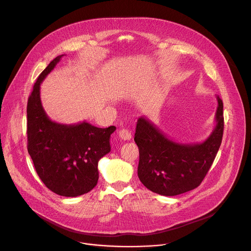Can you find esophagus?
I'll return each mask as SVG.
<instances>
[{"instance_id": "1", "label": "esophagus", "mask_w": 251, "mask_h": 251, "mask_svg": "<svg viewBox=\"0 0 251 251\" xmlns=\"http://www.w3.org/2000/svg\"><path fill=\"white\" fill-rule=\"evenodd\" d=\"M119 137L122 139V140H131V138H132V134H131V132L130 131H128L127 129H121L120 131H119Z\"/></svg>"}]
</instances>
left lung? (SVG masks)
Masks as SVG:
<instances>
[{"label": "left lung", "instance_id": "left-lung-1", "mask_svg": "<svg viewBox=\"0 0 251 251\" xmlns=\"http://www.w3.org/2000/svg\"><path fill=\"white\" fill-rule=\"evenodd\" d=\"M217 125L201 143H176L146 117L138 119L134 137L139 148L138 176L147 189L173 197L201 185L223 140L224 103L220 96H217Z\"/></svg>", "mask_w": 251, "mask_h": 251}]
</instances>
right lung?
I'll list each match as a JSON object with an SVG mask.
<instances>
[{
    "label": "right lung",
    "mask_w": 251,
    "mask_h": 251,
    "mask_svg": "<svg viewBox=\"0 0 251 251\" xmlns=\"http://www.w3.org/2000/svg\"><path fill=\"white\" fill-rule=\"evenodd\" d=\"M63 54L40 75L27 100V151L43 183L62 197L90 192L98 182V162L111 150L115 126L98 128L85 121L65 125L49 118L41 101V83Z\"/></svg>",
    "instance_id": "right-lung-1"
}]
</instances>
